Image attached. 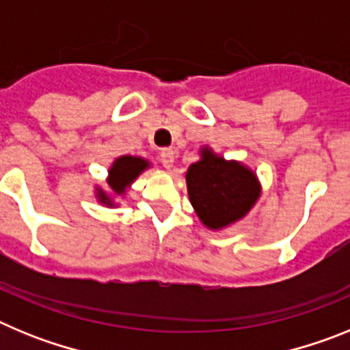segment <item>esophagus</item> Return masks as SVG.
Masks as SVG:
<instances>
[{
	"label": "esophagus",
	"mask_w": 350,
	"mask_h": 350,
	"mask_svg": "<svg viewBox=\"0 0 350 350\" xmlns=\"http://www.w3.org/2000/svg\"><path fill=\"white\" fill-rule=\"evenodd\" d=\"M159 157L163 166H165L166 170H170L173 166V163H175V150H173V148H163Z\"/></svg>",
	"instance_id": "34e87169"
}]
</instances>
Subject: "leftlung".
I'll use <instances>...</instances> for the list:
<instances>
[{
	"mask_svg": "<svg viewBox=\"0 0 350 350\" xmlns=\"http://www.w3.org/2000/svg\"><path fill=\"white\" fill-rule=\"evenodd\" d=\"M191 205L208 230H222L245 217L258 202L261 185L252 170L238 161H226L202 148V159L185 173Z\"/></svg>",
	"mask_w": 350,
	"mask_h": 350,
	"instance_id": "obj_1",
	"label": "left lung"
}]
</instances>
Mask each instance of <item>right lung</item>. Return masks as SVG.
I'll return each instance as SVG.
<instances>
[{
	"instance_id": "right-lung-1",
	"label": "right lung",
	"mask_w": 350,
	"mask_h": 350,
	"mask_svg": "<svg viewBox=\"0 0 350 350\" xmlns=\"http://www.w3.org/2000/svg\"><path fill=\"white\" fill-rule=\"evenodd\" d=\"M148 161L144 157L137 156H120L113 161V165L108 170V178L107 184L108 187L112 189V194L116 196H122L126 193L129 185L135 182V178L140 175L144 170L148 168ZM96 196H98V202L103 203L107 206H113V198L110 194L105 193L103 189H96Z\"/></svg>"
}]
</instances>
